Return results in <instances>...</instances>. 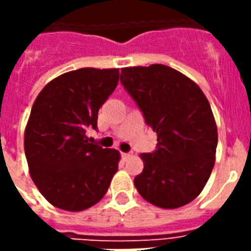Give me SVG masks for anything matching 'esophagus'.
Segmentation results:
<instances>
[{"label": "esophagus", "mask_w": 251, "mask_h": 251, "mask_svg": "<svg viewBox=\"0 0 251 251\" xmlns=\"http://www.w3.org/2000/svg\"><path fill=\"white\" fill-rule=\"evenodd\" d=\"M121 156H122V159H124V160H127V159H130V157H131V153H130V152H122Z\"/></svg>", "instance_id": "esophagus-1"}]
</instances>
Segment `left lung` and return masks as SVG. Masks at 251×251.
<instances>
[{"label":"left lung","mask_w":251,"mask_h":251,"mask_svg":"<svg viewBox=\"0 0 251 251\" xmlns=\"http://www.w3.org/2000/svg\"><path fill=\"white\" fill-rule=\"evenodd\" d=\"M120 80L157 134L156 150L141 155L138 193L161 208L190 203L215 164L218 129L210 102L193 80L165 65L121 69Z\"/></svg>","instance_id":"obj_1"}]
</instances>
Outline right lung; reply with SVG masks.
I'll list each match as a JSON object with an SVG mask.
<instances>
[{"instance_id":"right-lung-1","label":"right lung","mask_w":251,"mask_h":251,"mask_svg":"<svg viewBox=\"0 0 251 251\" xmlns=\"http://www.w3.org/2000/svg\"><path fill=\"white\" fill-rule=\"evenodd\" d=\"M118 78V69H78L49 82L33 102L25 133V159L39 191L61 210L96 204L117 172V150L90 143L86 131L98 129L99 109Z\"/></svg>"}]
</instances>
